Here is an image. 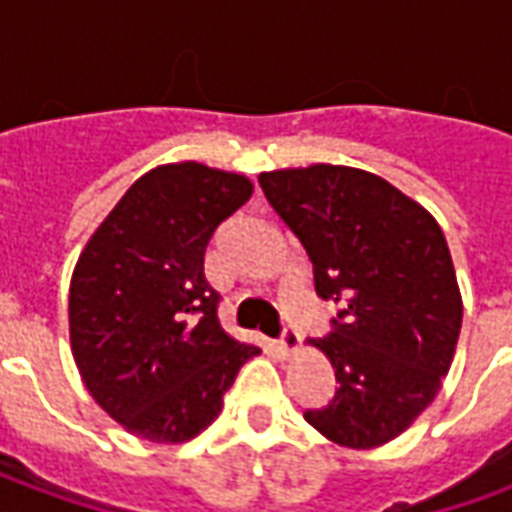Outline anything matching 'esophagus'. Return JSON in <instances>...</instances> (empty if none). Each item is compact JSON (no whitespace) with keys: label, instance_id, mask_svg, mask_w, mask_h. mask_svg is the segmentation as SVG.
I'll use <instances>...</instances> for the list:
<instances>
[{"label":"esophagus","instance_id":"obj_1","mask_svg":"<svg viewBox=\"0 0 512 512\" xmlns=\"http://www.w3.org/2000/svg\"><path fill=\"white\" fill-rule=\"evenodd\" d=\"M299 345H301V337L293 329H285L282 332V337L277 340V351L282 356H293L296 351H299Z\"/></svg>","mask_w":512,"mask_h":512}]
</instances>
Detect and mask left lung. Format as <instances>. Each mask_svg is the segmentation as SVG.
Here are the masks:
<instances>
[{
  "mask_svg": "<svg viewBox=\"0 0 512 512\" xmlns=\"http://www.w3.org/2000/svg\"><path fill=\"white\" fill-rule=\"evenodd\" d=\"M257 180L307 249L318 296L343 304L332 332L312 340L340 386L304 419L340 447H381L439 395L461 334V290L439 222L365 169L312 164Z\"/></svg>",
  "mask_w": 512,
  "mask_h": 512,
  "instance_id": "left-lung-1",
  "label": "left lung"
}]
</instances>
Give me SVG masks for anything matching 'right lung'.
I'll return each mask as SVG.
<instances>
[{"instance_id":"1","label":"right lung","mask_w":512,"mask_h":512,"mask_svg":"<svg viewBox=\"0 0 512 512\" xmlns=\"http://www.w3.org/2000/svg\"><path fill=\"white\" fill-rule=\"evenodd\" d=\"M252 191L238 172L161 164L120 197L73 268L76 367L95 403L139 439H194L260 354L219 326V293L202 274L213 230Z\"/></svg>"}]
</instances>
